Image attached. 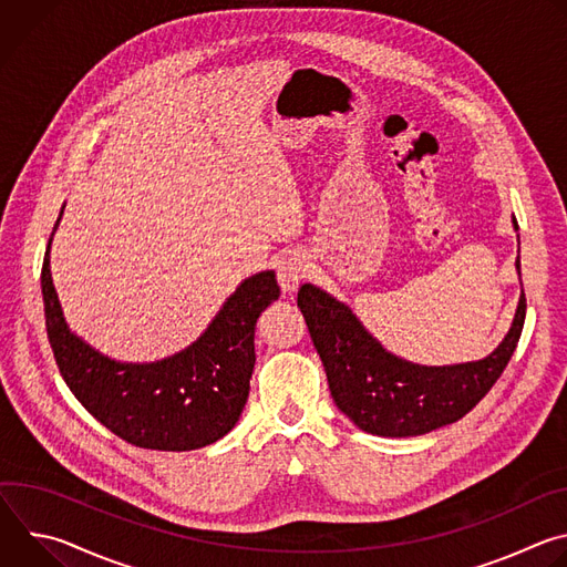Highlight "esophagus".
I'll return each mask as SVG.
<instances>
[{
	"label": "esophagus",
	"mask_w": 567,
	"mask_h": 567,
	"mask_svg": "<svg viewBox=\"0 0 567 567\" xmlns=\"http://www.w3.org/2000/svg\"><path fill=\"white\" fill-rule=\"evenodd\" d=\"M309 276V262L300 254L287 256L278 267V282L285 293H293L298 285Z\"/></svg>",
	"instance_id": "obj_1"
}]
</instances>
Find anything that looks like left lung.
<instances>
[{
  "label": "left lung",
  "mask_w": 567,
  "mask_h": 567,
  "mask_svg": "<svg viewBox=\"0 0 567 567\" xmlns=\"http://www.w3.org/2000/svg\"><path fill=\"white\" fill-rule=\"evenodd\" d=\"M298 307L337 406L365 433L413 437L462 420L492 390L518 346L527 300L523 291L507 337L487 359L442 368L385 352L350 307L313 285L300 287Z\"/></svg>",
  "instance_id": "8db88e82"
}]
</instances>
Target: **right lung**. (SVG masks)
I'll use <instances>...</instances> for the list:
<instances>
[{"mask_svg": "<svg viewBox=\"0 0 567 567\" xmlns=\"http://www.w3.org/2000/svg\"><path fill=\"white\" fill-rule=\"evenodd\" d=\"M49 247L42 265L47 334L75 399L105 429L141 449L193 451L224 437L249 396L256 322L280 298L276 274L262 271L241 282L184 352L143 365L116 363L69 332L51 280Z\"/></svg>", "mask_w": 567, "mask_h": 567, "instance_id": "obj_1", "label": "right lung"}]
</instances>
